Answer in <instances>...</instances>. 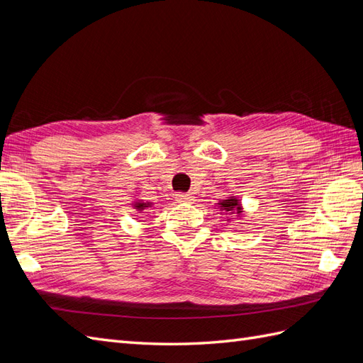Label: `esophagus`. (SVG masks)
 Masks as SVG:
<instances>
[{
    "instance_id": "obj_1",
    "label": "esophagus",
    "mask_w": 363,
    "mask_h": 363,
    "mask_svg": "<svg viewBox=\"0 0 363 363\" xmlns=\"http://www.w3.org/2000/svg\"><path fill=\"white\" fill-rule=\"evenodd\" d=\"M175 199H177V201H180V203H192L195 200V196L192 194H182L180 192V194H177Z\"/></svg>"
}]
</instances>
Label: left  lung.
<instances>
[{
  "mask_svg": "<svg viewBox=\"0 0 363 363\" xmlns=\"http://www.w3.org/2000/svg\"><path fill=\"white\" fill-rule=\"evenodd\" d=\"M218 204H219V207L223 208V211H225V212L230 213V215H233V213L240 215V212H242V207H240L239 200L235 199V196H230V199L219 201Z\"/></svg>",
  "mask_w": 363,
  "mask_h": 363,
  "instance_id": "8db88e82",
  "label": "left lung"
}]
</instances>
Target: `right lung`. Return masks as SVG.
<instances>
[{
	"mask_svg": "<svg viewBox=\"0 0 363 363\" xmlns=\"http://www.w3.org/2000/svg\"><path fill=\"white\" fill-rule=\"evenodd\" d=\"M151 207V203H144V201H136L135 203V208H138V211H145V208Z\"/></svg>",
	"mask_w": 363,
	"mask_h": 363,
	"instance_id": "add662e5",
	"label": "right lung"
}]
</instances>
